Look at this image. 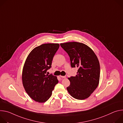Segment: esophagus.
Masks as SVG:
<instances>
[{
  "mask_svg": "<svg viewBox=\"0 0 123 123\" xmlns=\"http://www.w3.org/2000/svg\"><path fill=\"white\" fill-rule=\"evenodd\" d=\"M60 77L62 78H65L66 77V76H60Z\"/></svg>",
  "mask_w": 123,
  "mask_h": 123,
  "instance_id": "obj_1",
  "label": "esophagus"
}]
</instances>
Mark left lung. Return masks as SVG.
Returning a JSON list of instances; mask_svg holds the SVG:
<instances>
[{
  "instance_id": "obj_1",
  "label": "left lung",
  "mask_w": 123,
  "mask_h": 123,
  "mask_svg": "<svg viewBox=\"0 0 123 123\" xmlns=\"http://www.w3.org/2000/svg\"><path fill=\"white\" fill-rule=\"evenodd\" d=\"M60 45L69 55L71 67L78 68L76 76L68 78L70 84L67 87L68 92L78 100L87 98L99 85L100 66L96 55L82 43L69 42Z\"/></svg>"
}]
</instances>
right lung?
Masks as SVG:
<instances>
[{"label": "right lung", "mask_w": 123, "mask_h": 123, "mask_svg": "<svg viewBox=\"0 0 123 123\" xmlns=\"http://www.w3.org/2000/svg\"><path fill=\"white\" fill-rule=\"evenodd\" d=\"M59 46L58 43L43 44L35 48L26 60L22 83L27 93L36 102L47 101L59 82L56 76L46 73L51 67L53 57Z\"/></svg>", "instance_id": "1"}]
</instances>
